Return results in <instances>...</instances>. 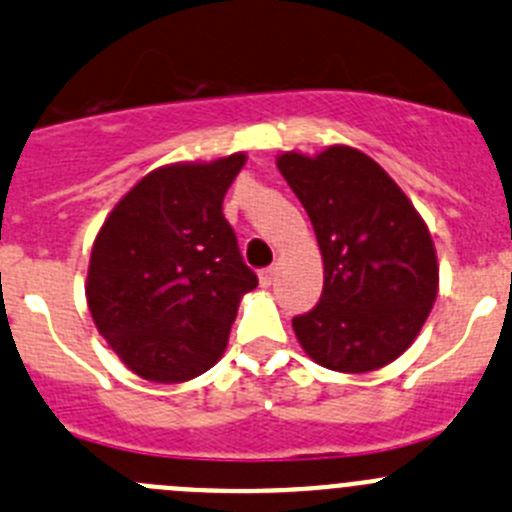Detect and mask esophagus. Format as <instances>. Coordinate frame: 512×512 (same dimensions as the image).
<instances>
[{
	"label": "esophagus",
	"instance_id": "esophagus-1",
	"mask_svg": "<svg viewBox=\"0 0 512 512\" xmlns=\"http://www.w3.org/2000/svg\"><path fill=\"white\" fill-rule=\"evenodd\" d=\"M274 276H276V269H274V266H269V269L259 271V284L264 286V289H269V286L274 284Z\"/></svg>",
	"mask_w": 512,
	"mask_h": 512
}]
</instances>
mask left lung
<instances>
[{
  "label": "left lung",
  "mask_w": 512,
  "mask_h": 512,
  "mask_svg": "<svg viewBox=\"0 0 512 512\" xmlns=\"http://www.w3.org/2000/svg\"><path fill=\"white\" fill-rule=\"evenodd\" d=\"M276 168L306 208L324 261V291L291 326L316 364L364 374L412 347L440 289L430 228L387 170L349 145Z\"/></svg>",
  "instance_id": "1"
}]
</instances>
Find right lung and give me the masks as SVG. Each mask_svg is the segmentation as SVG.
Wrapping results in <instances>:
<instances>
[{
	"mask_svg": "<svg viewBox=\"0 0 512 512\" xmlns=\"http://www.w3.org/2000/svg\"><path fill=\"white\" fill-rule=\"evenodd\" d=\"M246 163L150 170L97 231L85 296L97 332L138 377L180 384L223 357L243 294L259 279L243 264L223 196Z\"/></svg>",
	"mask_w": 512,
	"mask_h": 512,
	"instance_id": "obj_1",
	"label": "right lung"
}]
</instances>
